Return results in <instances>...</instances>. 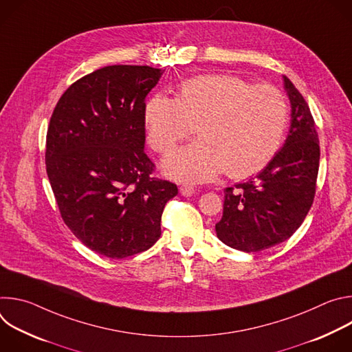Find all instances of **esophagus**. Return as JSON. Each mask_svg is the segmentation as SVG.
I'll return each mask as SVG.
<instances>
[{
  "instance_id": "obj_1",
  "label": "esophagus",
  "mask_w": 352,
  "mask_h": 352,
  "mask_svg": "<svg viewBox=\"0 0 352 352\" xmlns=\"http://www.w3.org/2000/svg\"><path fill=\"white\" fill-rule=\"evenodd\" d=\"M179 193H181L182 196H190V195L195 193V188H193L192 185L184 184V185H181V188H179Z\"/></svg>"
}]
</instances>
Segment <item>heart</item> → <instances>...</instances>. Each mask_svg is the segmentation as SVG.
Masks as SVG:
<instances>
[{"instance_id": "b5f03b06", "label": "heart", "mask_w": 352, "mask_h": 352, "mask_svg": "<svg viewBox=\"0 0 352 352\" xmlns=\"http://www.w3.org/2000/svg\"><path fill=\"white\" fill-rule=\"evenodd\" d=\"M144 121L150 147L163 156L196 131L199 142L166 160V173L173 178L206 181L224 171L245 179L263 171L280 150L288 103L274 86L209 75L184 82L177 98L153 96Z\"/></svg>"}]
</instances>
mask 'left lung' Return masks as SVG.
Here are the masks:
<instances>
[{
	"label": "left lung",
	"mask_w": 352,
	"mask_h": 352,
	"mask_svg": "<svg viewBox=\"0 0 352 352\" xmlns=\"http://www.w3.org/2000/svg\"><path fill=\"white\" fill-rule=\"evenodd\" d=\"M291 103L289 133L270 164L255 178L224 189L216 232L226 245L261 252L288 239L305 220L315 199L320 147L304 96L284 76Z\"/></svg>",
	"instance_id": "left-lung-1"
}]
</instances>
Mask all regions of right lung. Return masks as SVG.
I'll list each match as a JSON object with an SVG mask.
<instances>
[{"mask_svg":"<svg viewBox=\"0 0 352 352\" xmlns=\"http://www.w3.org/2000/svg\"><path fill=\"white\" fill-rule=\"evenodd\" d=\"M163 71L109 65L72 83L50 118L45 170L64 223L94 252L122 259L162 235L175 184L144 153V98Z\"/></svg>","mask_w":352,"mask_h":352,"instance_id":"obj_1","label":"right lung"}]
</instances>
